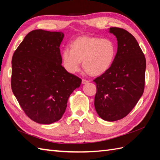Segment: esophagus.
<instances>
[{"label":"esophagus","instance_id":"esophagus-1","mask_svg":"<svg viewBox=\"0 0 160 160\" xmlns=\"http://www.w3.org/2000/svg\"><path fill=\"white\" fill-rule=\"evenodd\" d=\"M88 82H89V80H85V79H82V83L83 84H86V83H88Z\"/></svg>","mask_w":160,"mask_h":160}]
</instances>
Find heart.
<instances>
[{"mask_svg": "<svg viewBox=\"0 0 160 160\" xmlns=\"http://www.w3.org/2000/svg\"><path fill=\"white\" fill-rule=\"evenodd\" d=\"M116 46L110 38L82 36L74 40L71 48L65 47L62 53L63 65L74 73L80 70L81 61L84 69L91 76H100L110 69L116 56Z\"/></svg>", "mask_w": 160, "mask_h": 160, "instance_id": "1", "label": "heart"}]
</instances>
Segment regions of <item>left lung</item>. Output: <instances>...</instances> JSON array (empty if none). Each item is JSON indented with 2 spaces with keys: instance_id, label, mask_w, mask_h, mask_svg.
Returning a JSON list of instances; mask_svg holds the SVG:
<instances>
[{
  "instance_id": "left-lung-1",
  "label": "left lung",
  "mask_w": 160,
  "mask_h": 160,
  "mask_svg": "<svg viewBox=\"0 0 160 160\" xmlns=\"http://www.w3.org/2000/svg\"><path fill=\"white\" fill-rule=\"evenodd\" d=\"M118 40V51L110 69L93 82L97 92L94 105L104 120L113 122L130 113L144 89L146 58L131 33L118 28H109Z\"/></svg>"
}]
</instances>
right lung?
<instances>
[{
  "instance_id": "obj_1",
  "label": "right lung",
  "mask_w": 160,
  "mask_h": 160,
  "mask_svg": "<svg viewBox=\"0 0 160 160\" xmlns=\"http://www.w3.org/2000/svg\"><path fill=\"white\" fill-rule=\"evenodd\" d=\"M61 32H30L13 53L11 85L28 116L37 123L50 124L65 112L67 101L82 80L62 66Z\"/></svg>"
}]
</instances>
